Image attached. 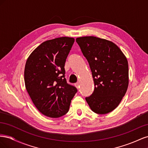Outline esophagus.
<instances>
[{"mask_svg": "<svg viewBox=\"0 0 148 148\" xmlns=\"http://www.w3.org/2000/svg\"><path fill=\"white\" fill-rule=\"evenodd\" d=\"M75 86L77 87V89H79V83H76V84H75Z\"/></svg>", "mask_w": 148, "mask_h": 148, "instance_id": "34e87169", "label": "esophagus"}]
</instances>
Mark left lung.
<instances>
[{
  "mask_svg": "<svg viewBox=\"0 0 148 148\" xmlns=\"http://www.w3.org/2000/svg\"><path fill=\"white\" fill-rule=\"evenodd\" d=\"M92 72L95 90L86 97L91 109L106 114L119 105L128 86L127 57L113 42L95 36L76 39Z\"/></svg>",
  "mask_w": 148,
  "mask_h": 148,
  "instance_id": "1",
  "label": "left lung"
}]
</instances>
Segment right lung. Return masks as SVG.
<instances>
[{
    "label": "right lung",
    "mask_w": 148,
    "mask_h": 148,
    "mask_svg": "<svg viewBox=\"0 0 148 148\" xmlns=\"http://www.w3.org/2000/svg\"><path fill=\"white\" fill-rule=\"evenodd\" d=\"M75 39L60 37L44 41L26 62L25 87L33 104L43 115L58 118L66 114L77 89L67 84L65 63Z\"/></svg>",
    "instance_id": "1"
}]
</instances>
